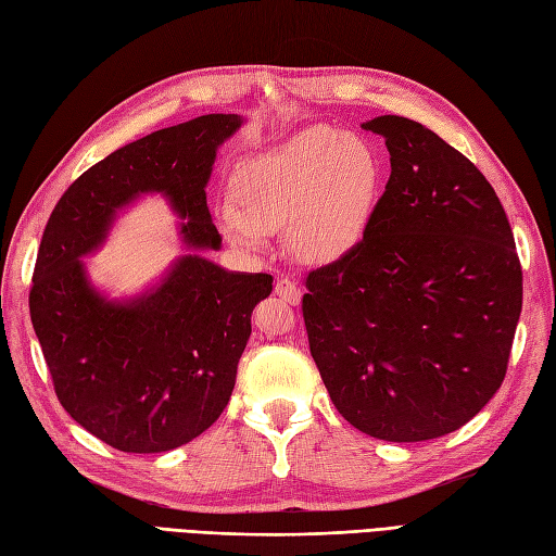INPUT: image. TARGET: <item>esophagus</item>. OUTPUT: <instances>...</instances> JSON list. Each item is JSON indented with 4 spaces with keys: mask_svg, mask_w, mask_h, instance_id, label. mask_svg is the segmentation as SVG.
Here are the masks:
<instances>
[{
    "mask_svg": "<svg viewBox=\"0 0 556 556\" xmlns=\"http://www.w3.org/2000/svg\"><path fill=\"white\" fill-rule=\"evenodd\" d=\"M275 293L281 298L283 303H289V305H298V303H301V298H303L301 289H298V283L291 277H279L277 283H275Z\"/></svg>",
    "mask_w": 556,
    "mask_h": 556,
    "instance_id": "34e87169",
    "label": "esophagus"
}]
</instances>
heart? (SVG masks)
I'll return each instance as SVG.
<instances>
[{"mask_svg":"<svg viewBox=\"0 0 556 556\" xmlns=\"http://www.w3.org/2000/svg\"><path fill=\"white\" fill-rule=\"evenodd\" d=\"M237 204L218 223L239 249H258L287 225L289 249L307 263H331L359 244L380 192V162L359 136L307 126L255 152L237 170Z\"/></svg>","mask_w":556,"mask_h":556,"instance_id":"1","label":"heart"}]
</instances>
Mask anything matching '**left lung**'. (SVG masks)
<instances>
[{"mask_svg":"<svg viewBox=\"0 0 556 556\" xmlns=\"http://www.w3.org/2000/svg\"><path fill=\"white\" fill-rule=\"evenodd\" d=\"M390 180L364 239L305 279L303 319L331 402L359 432H455L503 386L521 263L481 170L422 124L382 115Z\"/></svg>","mask_w":556,"mask_h":556,"instance_id":"left-lung-1","label":"left lung"}]
</instances>
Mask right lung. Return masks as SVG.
Masks as SVG:
<instances>
[{
  "label": "right lung",
  "mask_w": 556,
  "mask_h": 556,
  "mask_svg": "<svg viewBox=\"0 0 556 556\" xmlns=\"http://www.w3.org/2000/svg\"><path fill=\"white\" fill-rule=\"evenodd\" d=\"M237 115H202L154 131L70 185L55 204L35 263L30 319L63 408L124 453H164L218 420L251 336V312L273 277L227 273L188 253L154 289L108 301L79 261L96 251L117 208L162 192L188 249H220L206 206L216 150Z\"/></svg>",
  "instance_id": "obj_1"
}]
</instances>
